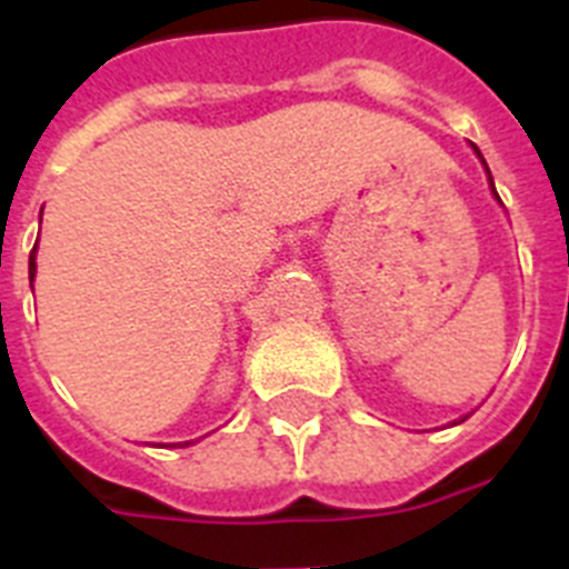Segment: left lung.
Wrapping results in <instances>:
<instances>
[{"mask_svg": "<svg viewBox=\"0 0 569 569\" xmlns=\"http://www.w3.org/2000/svg\"><path fill=\"white\" fill-rule=\"evenodd\" d=\"M472 148H476V144H472ZM476 153H479V148H476ZM479 159H481V153H479ZM481 162H485V159H481ZM485 168H487V162H485ZM490 184H492V179H490ZM492 190H496V188H492ZM496 196H499V193H496Z\"/></svg>", "mask_w": 569, "mask_h": 569, "instance_id": "left-lung-1", "label": "left lung"}]
</instances>
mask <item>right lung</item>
<instances>
[{
	"instance_id": "obj_1",
	"label": "right lung",
	"mask_w": 569,
	"mask_h": 569,
	"mask_svg": "<svg viewBox=\"0 0 569 569\" xmlns=\"http://www.w3.org/2000/svg\"><path fill=\"white\" fill-rule=\"evenodd\" d=\"M37 244H33V250H30V261H28V273H30V281H33V273H37Z\"/></svg>"
}]
</instances>
